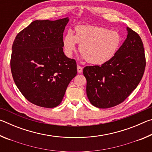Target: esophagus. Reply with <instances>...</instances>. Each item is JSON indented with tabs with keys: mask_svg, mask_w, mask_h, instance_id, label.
Masks as SVG:
<instances>
[{
	"mask_svg": "<svg viewBox=\"0 0 152 152\" xmlns=\"http://www.w3.org/2000/svg\"><path fill=\"white\" fill-rule=\"evenodd\" d=\"M82 67H81V66H77V70H78V73H79V74H80V73H82Z\"/></svg>",
	"mask_w": 152,
	"mask_h": 152,
	"instance_id": "esophagus-1",
	"label": "esophagus"
}]
</instances>
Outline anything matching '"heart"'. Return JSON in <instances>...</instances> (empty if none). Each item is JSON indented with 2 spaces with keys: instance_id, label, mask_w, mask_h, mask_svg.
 Wrapping results in <instances>:
<instances>
[{
  "instance_id": "1",
  "label": "heart",
  "mask_w": 152,
  "mask_h": 152,
  "mask_svg": "<svg viewBox=\"0 0 152 152\" xmlns=\"http://www.w3.org/2000/svg\"><path fill=\"white\" fill-rule=\"evenodd\" d=\"M75 30V35L70 29L63 39L64 52L68 57L76 50L78 43L82 58L94 65H102L114 58L121 44V36L116 31L85 25H78Z\"/></svg>"
}]
</instances>
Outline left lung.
<instances>
[{"mask_svg":"<svg viewBox=\"0 0 152 152\" xmlns=\"http://www.w3.org/2000/svg\"><path fill=\"white\" fill-rule=\"evenodd\" d=\"M127 36L112 60L101 66H86V94L91 103L107 109L121 103L136 88L145 68L143 44L137 33L127 27Z\"/></svg>","mask_w":152,"mask_h":152,"instance_id":"left-lung-1","label":"left lung"}]
</instances>
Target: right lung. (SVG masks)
<instances>
[{
    "instance_id": "right-lung-1",
    "label": "right lung",
    "mask_w": 152,
    "mask_h": 152,
    "mask_svg": "<svg viewBox=\"0 0 152 152\" xmlns=\"http://www.w3.org/2000/svg\"><path fill=\"white\" fill-rule=\"evenodd\" d=\"M68 21V17L34 20L14 40L12 78L25 99L37 106L53 108L60 104L77 74L75 60L63 51V33Z\"/></svg>"
}]
</instances>
